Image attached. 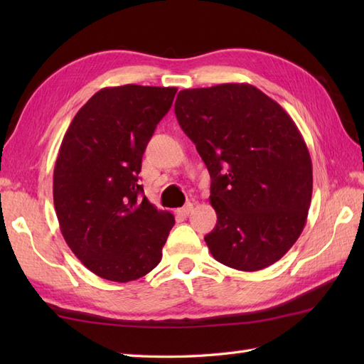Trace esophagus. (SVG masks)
Instances as JSON below:
<instances>
[{
	"label": "esophagus",
	"mask_w": 364,
	"mask_h": 364,
	"mask_svg": "<svg viewBox=\"0 0 364 364\" xmlns=\"http://www.w3.org/2000/svg\"><path fill=\"white\" fill-rule=\"evenodd\" d=\"M192 210H194V205L188 203V205H184L183 208H180V210H176V214L183 215V218H188V215L192 213Z\"/></svg>",
	"instance_id": "34e87169"
}]
</instances>
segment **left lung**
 Listing matches in <instances>:
<instances>
[{"instance_id":"obj_1","label":"left lung","mask_w":364,"mask_h":364,"mask_svg":"<svg viewBox=\"0 0 364 364\" xmlns=\"http://www.w3.org/2000/svg\"><path fill=\"white\" fill-rule=\"evenodd\" d=\"M175 114L211 175L214 259L244 272L274 264L296 244L313 194V166L283 107L250 84L184 89Z\"/></svg>"}]
</instances>
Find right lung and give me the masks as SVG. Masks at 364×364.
<instances>
[{
	"instance_id": "obj_1",
	"label": "right lung",
	"mask_w": 364,
	"mask_h": 364,
	"mask_svg": "<svg viewBox=\"0 0 364 364\" xmlns=\"http://www.w3.org/2000/svg\"><path fill=\"white\" fill-rule=\"evenodd\" d=\"M175 94L105 87L76 112L60 144L53 176L59 227L76 258L105 280H137L161 261L175 218L149 202L139 172Z\"/></svg>"
}]
</instances>
